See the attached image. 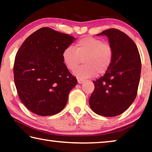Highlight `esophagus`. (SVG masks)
I'll use <instances>...</instances> for the list:
<instances>
[{"label":"esophagus","mask_w":152,"mask_h":152,"mask_svg":"<svg viewBox=\"0 0 152 152\" xmlns=\"http://www.w3.org/2000/svg\"><path fill=\"white\" fill-rule=\"evenodd\" d=\"M84 81H85V80H83V79L82 78H78V83H83Z\"/></svg>","instance_id":"esophagus-1"}]
</instances>
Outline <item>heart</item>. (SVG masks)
Instances as JSON below:
<instances>
[{
  "instance_id": "1",
  "label": "heart",
  "mask_w": 152,
  "mask_h": 152,
  "mask_svg": "<svg viewBox=\"0 0 152 152\" xmlns=\"http://www.w3.org/2000/svg\"><path fill=\"white\" fill-rule=\"evenodd\" d=\"M113 51L111 46L99 38L85 37L75 44V47H67L62 53V60L69 71H74L81 61L83 63L74 74L81 78L103 74L111 65Z\"/></svg>"
}]
</instances>
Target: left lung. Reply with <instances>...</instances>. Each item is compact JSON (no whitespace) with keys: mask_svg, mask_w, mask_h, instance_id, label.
<instances>
[{"mask_svg":"<svg viewBox=\"0 0 152 152\" xmlns=\"http://www.w3.org/2000/svg\"><path fill=\"white\" fill-rule=\"evenodd\" d=\"M99 35L108 37L113 58L104 75L94 81L95 89L89 104L97 114L115 117L128 109L137 97L141 57L134 42L122 31L110 28Z\"/></svg>","mask_w":152,"mask_h":152,"instance_id":"left-lung-1","label":"left lung"}]
</instances>
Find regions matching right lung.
I'll return each mask as SVG.
<instances>
[{"label":"right lung","instance_id":"add662e5","mask_svg":"<svg viewBox=\"0 0 152 152\" xmlns=\"http://www.w3.org/2000/svg\"><path fill=\"white\" fill-rule=\"evenodd\" d=\"M75 38L43 27L22 43L15 58L13 74L18 96L31 112L41 116L64 108L77 79L65 66L62 53Z\"/></svg>","mask_w":152,"mask_h":152}]
</instances>
